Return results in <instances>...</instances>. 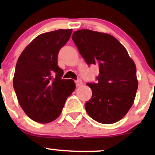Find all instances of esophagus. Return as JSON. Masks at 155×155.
Returning <instances> with one entry per match:
<instances>
[{"label":"esophagus","mask_w":155,"mask_h":155,"mask_svg":"<svg viewBox=\"0 0 155 155\" xmlns=\"http://www.w3.org/2000/svg\"><path fill=\"white\" fill-rule=\"evenodd\" d=\"M76 86H81V85H82V80H81L80 79H77V80L76 81Z\"/></svg>","instance_id":"1"}]
</instances>
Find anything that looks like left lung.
<instances>
[{"label":"left lung","instance_id":"left-lung-1","mask_svg":"<svg viewBox=\"0 0 155 155\" xmlns=\"http://www.w3.org/2000/svg\"><path fill=\"white\" fill-rule=\"evenodd\" d=\"M87 65L97 64V83L87 85L92 97L85 104L89 116L101 124L121 120L132 107L138 87L137 68L126 48L105 33L82 29L72 36Z\"/></svg>","mask_w":155,"mask_h":155}]
</instances>
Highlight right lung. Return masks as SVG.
Segmentation results:
<instances>
[{
  "label": "right lung",
  "instance_id": "1",
  "mask_svg": "<svg viewBox=\"0 0 155 155\" xmlns=\"http://www.w3.org/2000/svg\"><path fill=\"white\" fill-rule=\"evenodd\" d=\"M72 29H59L37 36L17 61L13 87L26 115L39 123L58 118L66 100L76 88L72 79H62L58 54L68 43Z\"/></svg>",
  "mask_w": 155,
  "mask_h": 155
}]
</instances>
